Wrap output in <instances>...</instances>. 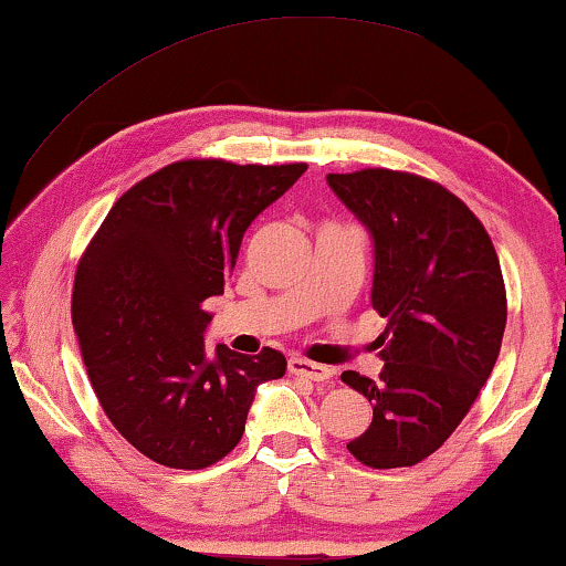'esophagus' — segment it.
I'll list each match as a JSON object with an SVG mask.
<instances>
[{
    "label": "esophagus",
    "instance_id": "esophagus-1",
    "mask_svg": "<svg viewBox=\"0 0 566 566\" xmlns=\"http://www.w3.org/2000/svg\"><path fill=\"white\" fill-rule=\"evenodd\" d=\"M289 370L293 376L308 378V381H327V378H332L329 366H319V363H312V360H304V358H291Z\"/></svg>",
    "mask_w": 566,
    "mask_h": 566
}]
</instances>
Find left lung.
<instances>
[{
    "instance_id": "obj_1",
    "label": "left lung",
    "mask_w": 566,
    "mask_h": 566,
    "mask_svg": "<svg viewBox=\"0 0 566 566\" xmlns=\"http://www.w3.org/2000/svg\"><path fill=\"white\" fill-rule=\"evenodd\" d=\"M335 196L374 239L370 304L378 381H343L374 405L368 430L347 443L374 469L415 467L451 438L500 355L507 322L497 252L482 221L443 185L394 169L327 175Z\"/></svg>"
}]
</instances>
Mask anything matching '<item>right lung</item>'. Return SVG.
I'll return each instance as SVG.
<instances>
[{
	"label": "right lung",
	"mask_w": 566,
	"mask_h": 566,
	"mask_svg": "<svg viewBox=\"0 0 566 566\" xmlns=\"http://www.w3.org/2000/svg\"><path fill=\"white\" fill-rule=\"evenodd\" d=\"M298 165L185 159L115 200L76 268L72 322L107 420L146 459L206 469L242 440L260 384L283 353L239 355L203 335V301L223 293L250 223L301 175Z\"/></svg>",
	"instance_id": "add662e5"
}]
</instances>
